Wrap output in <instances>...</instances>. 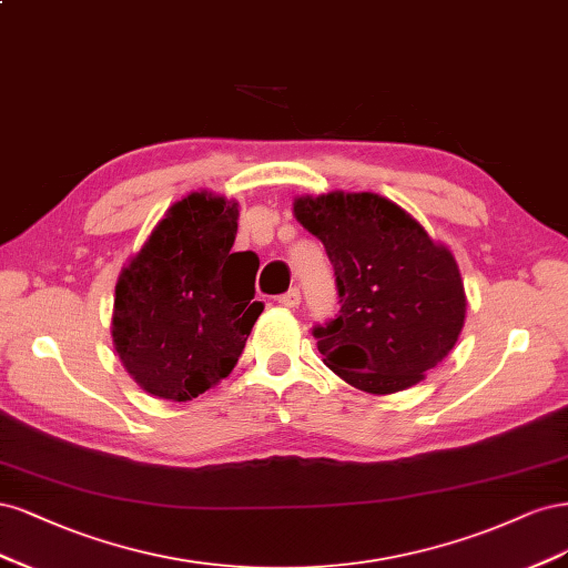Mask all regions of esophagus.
<instances>
[{
	"instance_id": "obj_1",
	"label": "esophagus",
	"mask_w": 568,
	"mask_h": 568,
	"mask_svg": "<svg viewBox=\"0 0 568 568\" xmlns=\"http://www.w3.org/2000/svg\"><path fill=\"white\" fill-rule=\"evenodd\" d=\"M300 302H302V295H300V290H297V287L287 290L285 295H281V297H278V304H283V306H287V308H295V306H300Z\"/></svg>"
}]
</instances>
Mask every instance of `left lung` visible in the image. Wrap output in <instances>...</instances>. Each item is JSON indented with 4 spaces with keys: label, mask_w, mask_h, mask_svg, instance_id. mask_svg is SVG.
Wrapping results in <instances>:
<instances>
[{
    "label": "left lung",
    "mask_w": 568,
    "mask_h": 568,
    "mask_svg": "<svg viewBox=\"0 0 568 568\" xmlns=\"http://www.w3.org/2000/svg\"><path fill=\"white\" fill-rule=\"evenodd\" d=\"M295 216L335 268L339 314L314 327L323 363L377 396L425 379L465 325V287L450 250L377 193L302 195Z\"/></svg>",
    "instance_id": "8db88e82"
}]
</instances>
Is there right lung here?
Here are the masks:
<instances>
[{
  "instance_id": "obj_1",
  "label": "right lung",
  "mask_w": 568,
  "mask_h": 568,
  "mask_svg": "<svg viewBox=\"0 0 568 568\" xmlns=\"http://www.w3.org/2000/svg\"><path fill=\"white\" fill-rule=\"evenodd\" d=\"M237 203L195 191L174 203L115 285L113 344L143 392L193 400L241 358L260 260L233 252Z\"/></svg>"
}]
</instances>
